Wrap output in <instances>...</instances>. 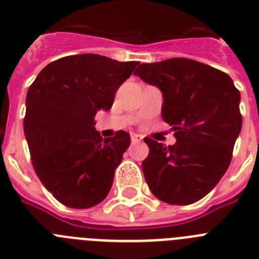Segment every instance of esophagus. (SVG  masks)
Segmentation results:
<instances>
[{"mask_svg": "<svg viewBox=\"0 0 259 259\" xmlns=\"http://www.w3.org/2000/svg\"><path fill=\"white\" fill-rule=\"evenodd\" d=\"M131 141H132V143H141V141H143V137H141L140 135L132 134L131 135Z\"/></svg>", "mask_w": 259, "mask_h": 259, "instance_id": "1", "label": "esophagus"}]
</instances>
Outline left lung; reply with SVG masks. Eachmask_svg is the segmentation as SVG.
<instances>
[{
  "label": "left lung",
  "instance_id": "8db88e82",
  "mask_svg": "<svg viewBox=\"0 0 259 259\" xmlns=\"http://www.w3.org/2000/svg\"><path fill=\"white\" fill-rule=\"evenodd\" d=\"M163 95L162 119L176 139L164 146L145 137L143 162L158 200L191 205L205 197L227 171L241 131L240 92L226 72L188 58L143 63L134 72Z\"/></svg>",
  "mask_w": 259,
  "mask_h": 259
}]
</instances>
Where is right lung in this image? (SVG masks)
<instances>
[{
  "label": "right lung",
  "instance_id": "1",
  "mask_svg": "<svg viewBox=\"0 0 259 259\" xmlns=\"http://www.w3.org/2000/svg\"><path fill=\"white\" fill-rule=\"evenodd\" d=\"M137 65L98 54L68 56L49 63L29 85L23 125L32 166L65 206L88 209L109 194L131 137L116 131L104 140L95 116L111 109Z\"/></svg>",
  "mask_w": 259,
  "mask_h": 259
}]
</instances>
